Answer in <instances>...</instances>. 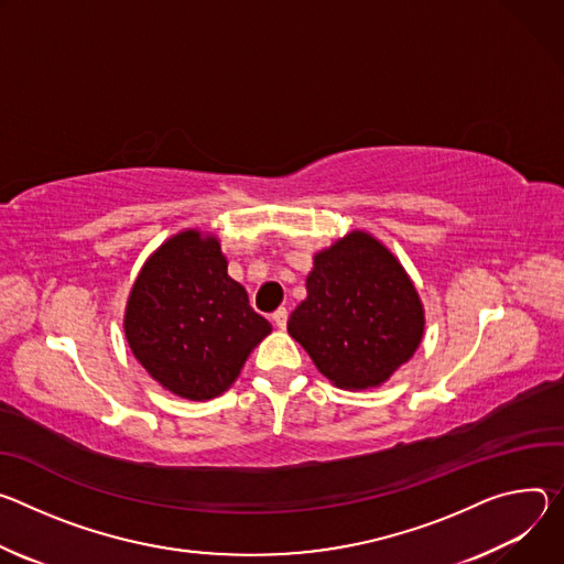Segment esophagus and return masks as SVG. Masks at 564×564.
Here are the masks:
<instances>
[{"instance_id": "obj_1", "label": "esophagus", "mask_w": 564, "mask_h": 564, "mask_svg": "<svg viewBox=\"0 0 564 564\" xmlns=\"http://www.w3.org/2000/svg\"><path fill=\"white\" fill-rule=\"evenodd\" d=\"M271 318H273V323H275V327H278V329H284V327H286V321H289L286 308H278V311H273Z\"/></svg>"}]
</instances>
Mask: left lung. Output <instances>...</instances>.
<instances>
[{"instance_id":"obj_1","label":"left lung","mask_w":564,"mask_h":564,"mask_svg":"<svg viewBox=\"0 0 564 564\" xmlns=\"http://www.w3.org/2000/svg\"><path fill=\"white\" fill-rule=\"evenodd\" d=\"M286 329L329 383L356 392L381 388L414 356L425 308L392 250L356 228L314 256Z\"/></svg>"}]
</instances>
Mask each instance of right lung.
<instances>
[{
  "label": "right lung",
  "mask_w": 564,
  "mask_h": 564,
  "mask_svg": "<svg viewBox=\"0 0 564 564\" xmlns=\"http://www.w3.org/2000/svg\"><path fill=\"white\" fill-rule=\"evenodd\" d=\"M122 329L150 377L187 401L221 397L273 332L228 275L219 237L199 228L172 235L145 260Z\"/></svg>",
  "instance_id": "right-lung-1"
}]
</instances>
